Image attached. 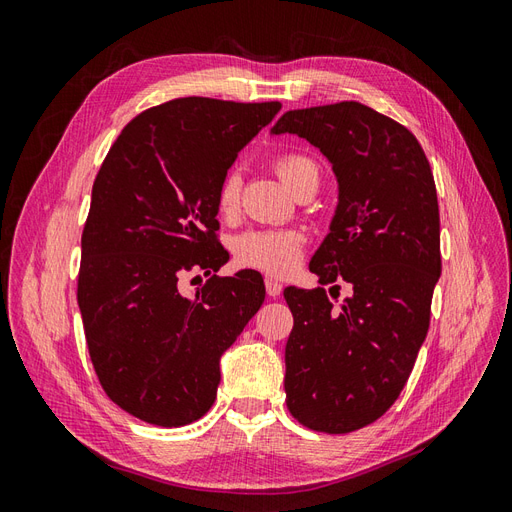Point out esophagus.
Wrapping results in <instances>:
<instances>
[{
	"mask_svg": "<svg viewBox=\"0 0 512 512\" xmlns=\"http://www.w3.org/2000/svg\"><path fill=\"white\" fill-rule=\"evenodd\" d=\"M265 288H267V294H269V297H280V292H282V284L280 282H277L275 280V277H267V280H265Z\"/></svg>",
	"mask_w": 512,
	"mask_h": 512,
	"instance_id": "1",
	"label": "esophagus"
}]
</instances>
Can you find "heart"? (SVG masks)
<instances>
[{"label":"heart","instance_id":"obj_1","mask_svg":"<svg viewBox=\"0 0 512 512\" xmlns=\"http://www.w3.org/2000/svg\"><path fill=\"white\" fill-rule=\"evenodd\" d=\"M275 170L280 179L288 185V190H297L299 185L309 179H318V164L301 153H286L275 162ZM239 203V177L237 173H228L218 190V207L222 213L235 211ZM235 258L245 267H254L271 273L290 271L301 256L303 235L297 230H277V228H256L247 230L235 239Z\"/></svg>","mask_w":512,"mask_h":512}]
</instances>
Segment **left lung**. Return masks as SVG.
I'll list each match as a JSON object with an SVG mask.
<instances>
[{
  "label": "left lung",
  "instance_id": "left-lung-1",
  "mask_svg": "<svg viewBox=\"0 0 512 512\" xmlns=\"http://www.w3.org/2000/svg\"><path fill=\"white\" fill-rule=\"evenodd\" d=\"M286 132L320 149L337 179L309 271L350 288L339 307L324 288L284 290L286 404L309 429L350 433L395 404L427 337L442 273L436 183L414 134L361 102L288 111L271 128Z\"/></svg>",
  "mask_w": 512,
  "mask_h": 512
}]
</instances>
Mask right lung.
Instances as JSON below:
<instances>
[{"instance_id": "1", "label": "right lung", "mask_w": 512, "mask_h": 512, "mask_svg": "<svg viewBox=\"0 0 512 512\" xmlns=\"http://www.w3.org/2000/svg\"><path fill=\"white\" fill-rule=\"evenodd\" d=\"M280 108L170 100L136 115L102 162L76 299L102 389L145 423L181 427L213 406L222 354L265 301L252 269L212 275L194 300L176 284L228 260L215 241L220 183Z\"/></svg>"}]
</instances>
